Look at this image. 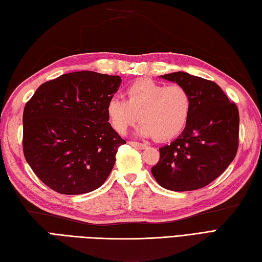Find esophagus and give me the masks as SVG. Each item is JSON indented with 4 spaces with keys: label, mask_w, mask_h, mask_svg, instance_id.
<instances>
[{
    "label": "esophagus",
    "mask_w": 262,
    "mask_h": 262,
    "mask_svg": "<svg viewBox=\"0 0 262 262\" xmlns=\"http://www.w3.org/2000/svg\"><path fill=\"white\" fill-rule=\"evenodd\" d=\"M129 144H130L132 146H134V147H136V148H141V149H144V148L147 147L146 144L138 143V142H129Z\"/></svg>",
    "instance_id": "obj_1"
}]
</instances>
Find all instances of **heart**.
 I'll list each match as a JSON object with an SVG mask.
<instances>
[{
	"mask_svg": "<svg viewBox=\"0 0 262 262\" xmlns=\"http://www.w3.org/2000/svg\"><path fill=\"white\" fill-rule=\"evenodd\" d=\"M127 101L113 98L107 104L111 126L120 135L140 117L137 134L169 141L185 129L191 113L192 100L182 85H169L151 79H141L127 88Z\"/></svg>",
	"mask_w": 262,
	"mask_h": 262,
	"instance_id": "b5f03b06",
	"label": "heart"
}]
</instances>
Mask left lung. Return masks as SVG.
<instances>
[{
	"mask_svg": "<svg viewBox=\"0 0 262 262\" xmlns=\"http://www.w3.org/2000/svg\"><path fill=\"white\" fill-rule=\"evenodd\" d=\"M185 86L191 96V113L181 134L160 149L152 174L161 187L190 191L214 181L234 160L240 117L235 103L215 82L186 72L161 75Z\"/></svg>",
	"mask_w": 262,
	"mask_h": 262,
	"instance_id": "8db88e82",
	"label": "left lung"
}]
</instances>
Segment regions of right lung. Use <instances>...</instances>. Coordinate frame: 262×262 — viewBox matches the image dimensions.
Here are the masks:
<instances>
[{
  "mask_svg": "<svg viewBox=\"0 0 262 262\" xmlns=\"http://www.w3.org/2000/svg\"><path fill=\"white\" fill-rule=\"evenodd\" d=\"M118 75L81 71L42 83L24 110V153L47 187L64 194L96 190L109 177L118 147L107 104Z\"/></svg>",
  "mask_w": 262,
  "mask_h": 262,
  "instance_id": "add662e5",
  "label": "right lung"
}]
</instances>
